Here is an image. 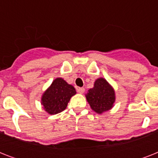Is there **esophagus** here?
Wrapping results in <instances>:
<instances>
[{
	"instance_id": "obj_1",
	"label": "esophagus",
	"mask_w": 158,
	"mask_h": 158,
	"mask_svg": "<svg viewBox=\"0 0 158 158\" xmlns=\"http://www.w3.org/2000/svg\"><path fill=\"white\" fill-rule=\"evenodd\" d=\"M84 88H78L77 89V92L79 93V94H83V93H84Z\"/></svg>"
}]
</instances>
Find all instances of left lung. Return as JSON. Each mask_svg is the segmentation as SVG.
<instances>
[{"label": "left lung", "instance_id": "obj_1", "mask_svg": "<svg viewBox=\"0 0 158 158\" xmlns=\"http://www.w3.org/2000/svg\"><path fill=\"white\" fill-rule=\"evenodd\" d=\"M86 98L92 109L101 114L113 106L115 92L106 79L100 78L94 83V88L89 89Z\"/></svg>", "mask_w": 158, "mask_h": 158}]
</instances>
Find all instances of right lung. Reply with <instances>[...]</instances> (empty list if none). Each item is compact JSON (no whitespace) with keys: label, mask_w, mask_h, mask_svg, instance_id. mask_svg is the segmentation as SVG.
<instances>
[{"label":"right lung","mask_w":158,"mask_h":158,"mask_svg":"<svg viewBox=\"0 0 158 158\" xmlns=\"http://www.w3.org/2000/svg\"><path fill=\"white\" fill-rule=\"evenodd\" d=\"M75 94L74 87L67 84L61 78H57L43 94L42 104L49 114H57L66 108L70 98Z\"/></svg>","instance_id":"1"}]
</instances>
